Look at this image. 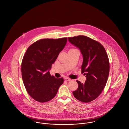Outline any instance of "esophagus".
<instances>
[{
  "label": "esophagus",
  "instance_id": "34e87169",
  "mask_svg": "<svg viewBox=\"0 0 129 129\" xmlns=\"http://www.w3.org/2000/svg\"><path fill=\"white\" fill-rule=\"evenodd\" d=\"M64 80H66V81H70L71 80V79L70 78H68V77L65 78H64Z\"/></svg>",
  "mask_w": 129,
  "mask_h": 129
}]
</instances>
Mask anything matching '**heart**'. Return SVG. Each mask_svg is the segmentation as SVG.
Listing matches in <instances>:
<instances>
[{
	"mask_svg": "<svg viewBox=\"0 0 129 129\" xmlns=\"http://www.w3.org/2000/svg\"><path fill=\"white\" fill-rule=\"evenodd\" d=\"M71 50H73V49H71Z\"/></svg>",
	"mask_w": 129,
	"mask_h": 129,
	"instance_id": "b5f03b06",
	"label": "heart"
}]
</instances>
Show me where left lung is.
<instances>
[{
  "label": "left lung",
  "mask_w": 129,
  "mask_h": 129,
  "mask_svg": "<svg viewBox=\"0 0 129 129\" xmlns=\"http://www.w3.org/2000/svg\"><path fill=\"white\" fill-rule=\"evenodd\" d=\"M69 41L78 48L83 56L81 73L86 75V81L78 85L73 95L77 100L85 103L92 101L101 93L109 74V61L103 46L99 42L85 36L68 38Z\"/></svg>",
  "instance_id": "1"
}]
</instances>
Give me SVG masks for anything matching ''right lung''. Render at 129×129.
<instances>
[{
	"label": "right lung",
	"mask_w": 129,
	"mask_h": 129,
	"mask_svg": "<svg viewBox=\"0 0 129 129\" xmlns=\"http://www.w3.org/2000/svg\"><path fill=\"white\" fill-rule=\"evenodd\" d=\"M67 38L44 39L31 45L27 50L21 64L22 77L28 94L35 100L46 102L55 97L63 78L51 76L50 71Z\"/></svg>",
	"instance_id": "right-lung-1"
}]
</instances>
